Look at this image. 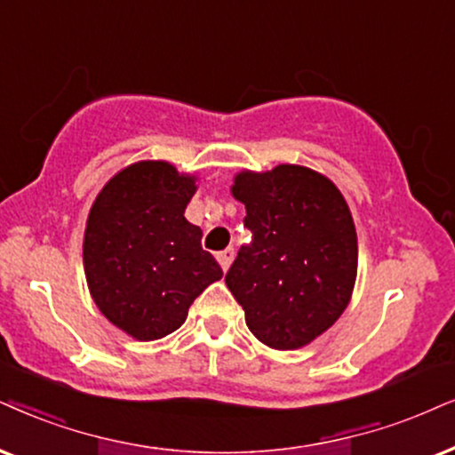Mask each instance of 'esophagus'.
I'll return each instance as SVG.
<instances>
[{
	"instance_id": "1",
	"label": "esophagus",
	"mask_w": 455,
	"mask_h": 455,
	"mask_svg": "<svg viewBox=\"0 0 455 455\" xmlns=\"http://www.w3.org/2000/svg\"><path fill=\"white\" fill-rule=\"evenodd\" d=\"M216 258H218V262H220L222 270H228V267H231V262L235 258V250H233V247H227V250L220 251V254H218Z\"/></svg>"
}]
</instances>
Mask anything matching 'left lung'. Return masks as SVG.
Returning <instances> with one entry per match:
<instances>
[{
	"label": "left lung",
	"mask_w": 455,
	"mask_h": 455,
	"mask_svg": "<svg viewBox=\"0 0 455 455\" xmlns=\"http://www.w3.org/2000/svg\"><path fill=\"white\" fill-rule=\"evenodd\" d=\"M231 193L254 239L224 281L262 344L307 347L340 319L355 290L359 245L347 199L330 178L296 164L241 170Z\"/></svg>",
	"instance_id": "left-lung-1"
}]
</instances>
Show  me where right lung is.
<instances>
[{
  "label": "right lung",
  "mask_w": 455,
  "mask_h": 455,
  "mask_svg": "<svg viewBox=\"0 0 455 455\" xmlns=\"http://www.w3.org/2000/svg\"><path fill=\"white\" fill-rule=\"evenodd\" d=\"M199 178L168 161L119 170L96 195L84 233L92 300L111 323L140 342L176 331L205 287L222 279L185 218Z\"/></svg>",
  "instance_id": "add662e5"
}]
</instances>
